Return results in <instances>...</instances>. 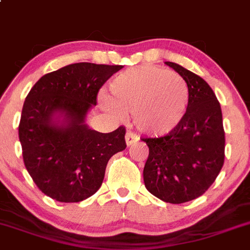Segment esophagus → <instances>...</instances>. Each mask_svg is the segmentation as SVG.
Wrapping results in <instances>:
<instances>
[{
    "mask_svg": "<svg viewBox=\"0 0 250 250\" xmlns=\"http://www.w3.org/2000/svg\"><path fill=\"white\" fill-rule=\"evenodd\" d=\"M138 140H139V136L136 135V134H134L133 132H128L125 134V143H127L128 146L133 145V144H135Z\"/></svg>",
    "mask_w": 250,
    "mask_h": 250,
    "instance_id": "obj_1",
    "label": "esophagus"
}]
</instances>
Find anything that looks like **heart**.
<instances>
[{"instance_id": "heart-1", "label": "heart", "mask_w": 250, "mask_h": 250, "mask_svg": "<svg viewBox=\"0 0 250 250\" xmlns=\"http://www.w3.org/2000/svg\"><path fill=\"white\" fill-rule=\"evenodd\" d=\"M111 97L101 96V105L116 115L133 114L139 130L160 136L173 132L185 120L189 88L177 73L143 65L118 74L110 85Z\"/></svg>"}]
</instances>
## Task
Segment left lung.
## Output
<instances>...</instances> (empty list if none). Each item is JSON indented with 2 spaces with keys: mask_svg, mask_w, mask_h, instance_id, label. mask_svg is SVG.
<instances>
[{
  "mask_svg": "<svg viewBox=\"0 0 250 250\" xmlns=\"http://www.w3.org/2000/svg\"><path fill=\"white\" fill-rule=\"evenodd\" d=\"M165 64L187 83L188 111L173 132L143 139L149 149L144 182L160 200L183 204L201 196L219 175L224 164L225 133L220 104L208 83L177 63Z\"/></svg>",
  "mask_w": 250,
  "mask_h": 250,
  "instance_id": "1",
  "label": "left lung"
}]
</instances>
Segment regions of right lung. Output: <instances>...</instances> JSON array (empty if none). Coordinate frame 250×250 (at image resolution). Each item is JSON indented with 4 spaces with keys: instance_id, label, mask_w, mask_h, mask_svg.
Wrapping results in <instances>:
<instances>
[{
    "instance_id": "right-lung-1",
    "label": "right lung",
    "mask_w": 250,
    "mask_h": 250,
    "mask_svg": "<svg viewBox=\"0 0 250 250\" xmlns=\"http://www.w3.org/2000/svg\"><path fill=\"white\" fill-rule=\"evenodd\" d=\"M122 65L81 62L42 77L25 99L22 158L37 187L60 202H79L103 183L109 159L125 148V128L99 133L85 123L105 81Z\"/></svg>"
}]
</instances>
